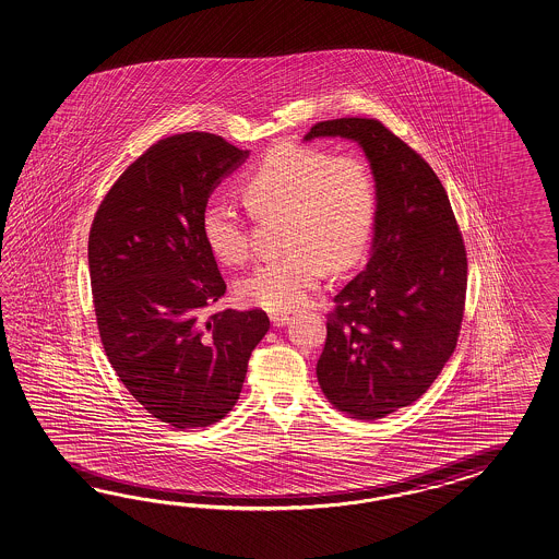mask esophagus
<instances>
[{
	"label": "esophagus",
	"mask_w": 559,
	"mask_h": 559,
	"mask_svg": "<svg viewBox=\"0 0 559 559\" xmlns=\"http://www.w3.org/2000/svg\"><path fill=\"white\" fill-rule=\"evenodd\" d=\"M271 323H273L274 328H285L286 323H288V314L273 313L271 314Z\"/></svg>",
	"instance_id": "esophagus-1"
}]
</instances>
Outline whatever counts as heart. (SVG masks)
<instances>
[{"instance_id": "b5f03b06", "label": "heart", "mask_w": 559, "mask_h": 559, "mask_svg": "<svg viewBox=\"0 0 559 559\" xmlns=\"http://www.w3.org/2000/svg\"><path fill=\"white\" fill-rule=\"evenodd\" d=\"M238 188L257 218L285 216L283 246L288 250L236 283V297L248 307L269 313L293 311L307 302L328 266L345 271L368 248L378 186L361 155L281 143L246 169ZM202 234L222 264L238 266L250 254L245 218L224 198L207 200Z\"/></svg>"}]
</instances>
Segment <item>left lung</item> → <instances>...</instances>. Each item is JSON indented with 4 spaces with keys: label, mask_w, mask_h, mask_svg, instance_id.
Instances as JSON below:
<instances>
[{
    "label": "left lung",
    "mask_w": 559,
    "mask_h": 559,
    "mask_svg": "<svg viewBox=\"0 0 559 559\" xmlns=\"http://www.w3.org/2000/svg\"><path fill=\"white\" fill-rule=\"evenodd\" d=\"M343 136L368 157L378 186L373 245L361 273L335 295L317 380L357 420L385 418L432 385L456 347L466 250L432 167L376 119L311 127L305 141Z\"/></svg>",
    "instance_id": "1"
}]
</instances>
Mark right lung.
<instances>
[{
	"label": "right lung",
	"mask_w": 559,
	"mask_h": 559,
	"mask_svg": "<svg viewBox=\"0 0 559 559\" xmlns=\"http://www.w3.org/2000/svg\"><path fill=\"white\" fill-rule=\"evenodd\" d=\"M248 151L212 133L151 145L96 210L88 269L110 366L153 418L178 430L222 420L266 335L264 311L205 309L226 283L202 234L210 193Z\"/></svg>",
	"instance_id": "obj_1"
}]
</instances>
